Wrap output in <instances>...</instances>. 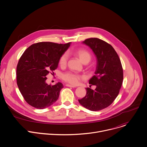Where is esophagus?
Masks as SVG:
<instances>
[{
	"mask_svg": "<svg viewBox=\"0 0 147 147\" xmlns=\"http://www.w3.org/2000/svg\"><path fill=\"white\" fill-rule=\"evenodd\" d=\"M66 86H68V87H71V88H76L75 86H73V85H69V84H66Z\"/></svg>",
	"mask_w": 147,
	"mask_h": 147,
	"instance_id": "obj_1",
	"label": "esophagus"
}]
</instances>
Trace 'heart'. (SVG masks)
<instances>
[{"mask_svg":"<svg viewBox=\"0 0 147 147\" xmlns=\"http://www.w3.org/2000/svg\"><path fill=\"white\" fill-rule=\"evenodd\" d=\"M75 54L79 57L80 59L83 62L90 59V54L88 51L85 50H78L75 52ZM68 59V56L67 53L63 54L59 60V64L61 67H63L66 66ZM62 79L70 84L77 85L79 83L80 79L82 78V76L74 72H68L65 73L62 76Z\"/></svg>","mask_w":147,"mask_h":147,"instance_id":"obj_1","label":"heart"}]
</instances>
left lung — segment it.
Wrapping results in <instances>:
<instances>
[{
    "mask_svg": "<svg viewBox=\"0 0 147 147\" xmlns=\"http://www.w3.org/2000/svg\"><path fill=\"white\" fill-rule=\"evenodd\" d=\"M97 58V67L87 88L86 96L79 99V103L91 111H99L109 106L118 96L123 80V70L120 58L113 47L97 38L85 40Z\"/></svg>",
    "mask_w": 147,
    "mask_h": 147,
    "instance_id": "8db88e82",
    "label": "left lung"
}]
</instances>
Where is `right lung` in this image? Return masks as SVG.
Returning a JSON list of instances; mask_svg holds the SVG:
<instances>
[{"label": "right lung", "mask_w": 147, "mask_h": 147, "mask_svg": "<svg viewBox=\"0 0 147 147\" xmlns=\"http://www.w3.org/2000/svg\"><path fill=\"white\" fill-rule=\"evenodd\" d=\"M70 42L58 44L40 42L27 48L17 66V84L26 102L38 109L54 104L63 88L62 84L54 85L46 83L47 75L54 74L61 56L70 46Z\"/></svg>", "instance_id": "obj_1"}]
</instances>
